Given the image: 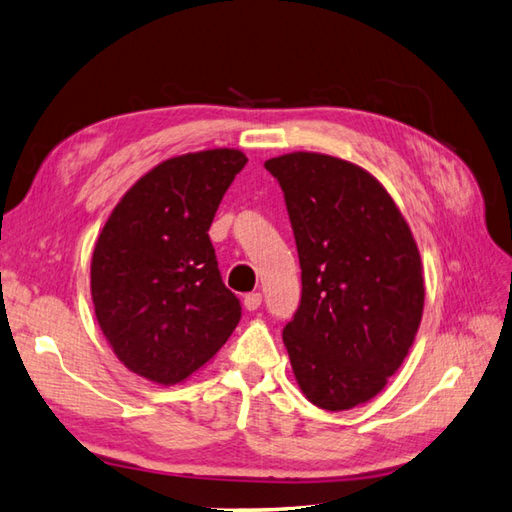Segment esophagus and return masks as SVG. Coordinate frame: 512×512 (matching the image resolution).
Wrapping results in <instances>:
<instances>
[{"label":"esophagus","instance_id":"1","mask_svg":"<svg viewBox=\"0 0 512 512\" xmlns=\"http://www.w3.org/2000/svg\"><path fill=\"white\" fill-rule=\"evenodd\" d=\"M259 305H261V294L259 292H251V294L244 296V307L248 312H255Z\"/></svg>","mask_w":512,"mask_h":512}]
</instances>
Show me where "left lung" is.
<instances>
[{"instance_id": "1", "label": "left lung", "mask_w": 512, "mask_h": 512, "mask_svg": "<svg viewBox=\"0 0 512 512\" xmlns=\"http://www.w3.org/2000/svg\"><path fill=\"white\" fill-rule=\"evenodd\" d=\"M301 264V303L283 327L303 395L323 410L373 399L412 347L423 314L417 242L386 189L318 152L268 159Z\"/></svg>"}]
</instances>
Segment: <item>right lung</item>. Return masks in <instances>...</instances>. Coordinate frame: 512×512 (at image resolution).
I'll list each match as a JSON object with an SVG mask.
<instances>
[{
    "label": "right lung",
    "instance_id": "right-lung-1",
    "mask_svg": "<svg viewBox=\"0 0 512 512\" xmlns=\"http://www.w3.org/2000/svg\"><path fill=\"white\" fill-rule=\"evenodd\" d=\"M246 161L218 148L159 163L117 202L98 237L95 316L120 362L150 382H183L240 323V299L222 283L207 231Z\"/></svg>",
    "mask_w": 512,
    "mask_h": 512
}]
</instances>
